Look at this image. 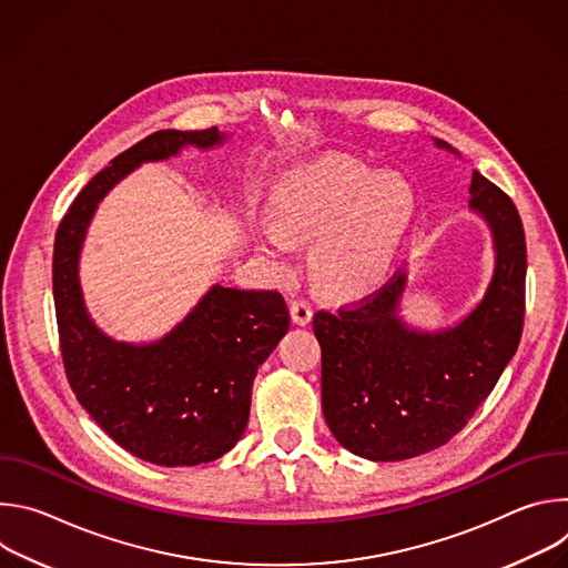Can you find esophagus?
I'll use <instances>...</instances> for the list:
<instances>
[{"mask_svg": "<svg viewBox=\"0 0 568 568\" xmlns=\"http://www.w3.org/2000/svg\"><path fill=\"white\" fill-rule=\"evenodd\" d=\"M290 314H292V321L296 323V326H307V323L312 321V307L307 301H292Z\"/></svg>", "mask_w": 568, "mask_h": 568, "instance_id": "1", "label": "esophagus"}]
</instances>
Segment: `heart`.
Wrapping results in <instances>:
<instances>
[{
	"instance_id": "obj_1",
	"label": "heart",
	"mask_w": 568,
	"mask_h": 568,
	"mask_svg": "<svg viewBox=\"0 0 568 568\" xmlns=\"http://www.w3.org/2000/svg\"><path fill=\"white\" fill-rule=\"evenodd\" d=\"M272 215L258 222L256 237L281 272L292 265V237L316 236L312 270L318 283L335 294H359L393 267L416 215V193L399 173L323 159L285 178Z\"/></svg>"
}]
</instances>
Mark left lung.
<instances>
[{"mask_svg":"<svg viewBox=\"0 0 568 568\" xmlns=\"http://www.w3.org/2000/svg\"><path fill=\"white\" fill-rule=\"evenodd\" d=\"M436 148L458 156L443 139ZM469 211L493 235L495 267L480 301L454 326L404 321L409 272H395L355 307L316 312L321 407L342 447L368 460H404L443 447L499 382L524 326L526 235L513 200L471 175Z\"/></svg>","mask_w":568,"mask_h":568,"instance_id":"1","label":"left lung"}]
</instances>
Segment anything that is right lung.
I'll return each instance as SVG.
<instances>
[{"instance_id":"obj_1","label":"right lung","mask_w":568,"mask_h":568,"mask_svg":"<svg viewBox=\"0 0 568 568\" xmlns=\"http://www.w3.org/2000/svg\"><path fill=\"white\" fill-rule=\"evenodd\" d=\"M226 139L217 128L145 136L78 193L55 233L53 301L67 379L116 445L164 467L211 463L242 438L256 373L290 328L287 305L278 292L213 285L164 337L119 342L85 305L80 254L99 204L121 180L148 161Z\"/></svg>"}]
</instances>
